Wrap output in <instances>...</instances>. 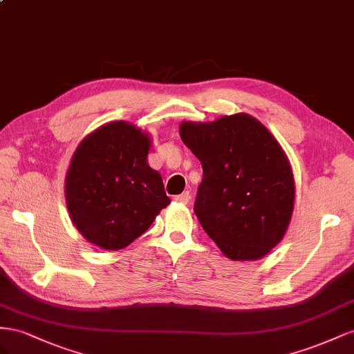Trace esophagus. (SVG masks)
<instances>
[{"label": "esophagus", "instance_id": "34e87169", "mask_svg": "<svg viewBox=\"0 0 354 354\" xmlns=\"http://www.w3.org/2000/svg\"><path fill=\"white\" fill-rule=\"evenodd\" d=\"M189 198H191L189 191H185V193H183V194H178V196H175V197H174V200H175V201H178L179 205H187L188 201H189Z\"/></svg>", "mask_w": 354, "mask_h": 354}]
</instances>
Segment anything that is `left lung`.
Returning a JSON list of instances; mask_svg holds the SVG:
<instances>
[{
    "label": "left lung",
    "instance_id": "left-lung-1",
    "mask_svg": "<svg viewBox=\"0 0 354 354\" xmlns=\"http://www.w3.org/2000/svg\"><path fill=\"white\" fill-rule=\"evenodd\" d=\"M179 135L203 167L194 212L206 234L230 259L264 258L294 212L295 179L283 148L245 113L183 121Z\"/></svg>",
    "mask_w": 354,
    "mask_h": 354
}]
</instances>
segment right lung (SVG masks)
I'll list each match as a JSON object with an SVG mask.
<instances>
[{
    "instance_id": "obj_1",
    "label": "right lung",
    "mask_w": 354,
    "mask_h": 354,
    "mask_svg": "<svg viewBox=\"0 0 354 354\" xmlns=\"http://www.w3.org/2000/svg\"><path fill=\"white\" fill-rule=\"evenodd\" d=\"M151 138L127 121H109L75 148L65 178L68 214L88 243L120 250L170 205L161 175L148 165Z\"/></svg>"
}]
</instances>
